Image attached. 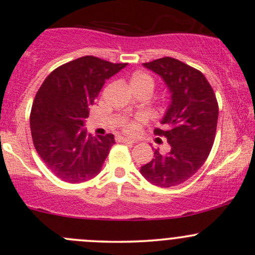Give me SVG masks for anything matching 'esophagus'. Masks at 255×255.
Returning a JSON list of instances; mask_svg holds the SVG:
<instances>
[{"label":"esophagus","instance_id":"esophagus-1","mask_svg":"<svg viewBox=\"0 0 255 255\" xmlns=\"http://www.w3.org/2000/svg\"><path fill=\"white\" fill-rule=\"evenodd\" d=\"M118 141L119 142H126V144H130V145H133V144H135V140H131V139H128V137H124V136H119L118 137Z\"/></svg>","mask_w":255,"mask_h":255}]
</instances>
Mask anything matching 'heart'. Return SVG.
Segmentation results:
<instances>
[{
	"instance_id": "b5f03b06",
	"label": "heart",
	"mask_w": 255,
	"mask_h": 255,
	"mask_svg": "<svg viewBox=\"0 0 255 255\" xmlns=\"http://www.w3.org/2000/svg\"><path fill=\"white\" fill-rule=\"evenodd\" d=\"M130 85L131 87H148L151 90H153L154 87L153 79L148 74L142 72H137L130 78ZM145 121L146 119L144 116H137L134 120H127V121H125L122 127H124V130L126 133L136 134L140 130V128H141V126L145 124Z\"/></svg>"
}]
</instances>
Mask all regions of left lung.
Masks as SVG:
<instances>
[{
    "instance_id": "left-lung-1",
    "label": "left lung",
    "mask_w": 255,
    "mask_h": 255,
    "mask_svg": "<svg viewBox=\"0 0 255 255\" xmlns=\"http://www.w3.org/2000/svg\"><path fill=\"white\" fill-rule=\"evenodd\" d=\"M163 79L170 104L154 134L170 146L166 153L154 151V158L140 172L148 182L163 188L183 183L209 157L218 120V103L211 85L198 69L172 57L142 63Z\"/></svg>"
}]
</instances>
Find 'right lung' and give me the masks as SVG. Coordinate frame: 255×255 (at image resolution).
I'll return each mask as SVG.
<instances>
[{"label": "right lung", "instance_id": "add662e5", "mask_svg": "<svg viewBox=\"0 0 255 255\" xmlns=\"http://www.w3.org/2000/svg\"><path fill=\"white\" fill-rule=\"evenodd\" d=\"M126 66L84 56L52 71L38 90L30 116L32 140L62 181L80 183L101 172L115 139L113 134L92 136L83 127L105 80Z\"/></svg>", "mask_w": 255, "mask_h": 255}]
</instances>
